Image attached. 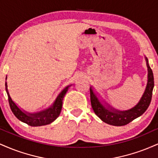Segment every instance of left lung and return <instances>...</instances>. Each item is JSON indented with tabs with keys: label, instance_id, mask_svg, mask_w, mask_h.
Returning a JSON list of instances; mask_svg holds the SVG:
<instances>
[{
	"label": "left lung",
	"instance_id": "obj_1",
	"mask_svg": "<svg viewBox=\"0 0 158 158\" xmlns=\"http://www.w3.org/2000/svg\"><path fill=\"white\" fill-rule=\"evenodd\" d=\"M146 61H147L148 68L147 86H146V90H145L140 101L137 106L131 109L126 110V111H119V110L114 109H113V111H112V110L106 109L99 102V99L94 94L91 88H90V102H91L92 108H93L94 111L95 112L96 115L98 116L103 122L111 125V126H125V125L128 124L135 119L142 115L147 110L152 100V91H153L155 83H154L153 72H152L151 68L148 64L147 59H146Z\"/></svg>",
	"mask_w": 158,
	"mask_h": 158
}]
</instances>
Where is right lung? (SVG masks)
<instances>
[{
    "instance_id": "add662e5",
    "label": "right lung",
    "mask_w": 158,
    "mask_h": 158,
    "mask_svg": "<svg viewBox=\"0 0 158 158\" xmlns=\"http://www.w3.org/2000/svg\"><path fill=\"white\" fill-rule=\"evenodd\" d=\"M5 86H6V90L7 96H8L9 103H10V106L12 113L14 114V115L19 120H21L23 123H27V125H29L30 126H46V125H48L52 122H53L59 117L61 110V107H62L63 98H64L65 94L68 91L69 87L68 86L67 88H65L61 92V94L58 96L57 99H56L54 104L50 108L42 110V111L38 112V113L26 114L23 113L21 110H20L18 108V106L15 104V102L12 100L10 94H9L8 90H7L6 81L5 82Z\"/></svg>"
}]
</instances>
